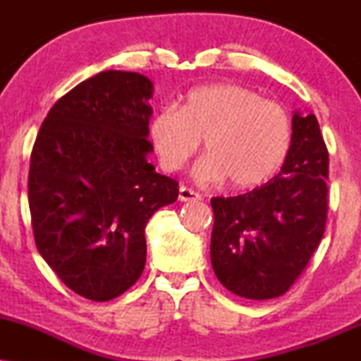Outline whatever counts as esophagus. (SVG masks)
<instances>
[{"mask_svg": "<svg viewBox=\"0 0 361 361\" xmlns=\"http://www.w3.org/2000/svg\"><path fill=\"white\" fill-rule=\"evenodd\" d=\"M181 202H193V200H202V195L197 193L195 190L188 188V186L181 185L180 186V195H178Z\"/></svg>", "mask_w": 361, "mask_h": 361, "instance_id": "1", "label": "esophagus"}]
</instances>
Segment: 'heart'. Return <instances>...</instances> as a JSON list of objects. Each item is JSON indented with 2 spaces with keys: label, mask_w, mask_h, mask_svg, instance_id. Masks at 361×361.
I'll return each mask as SVG.
<instances>
[{
  "label": "heart",
  "mask_w": 361,
  "mask_h": 361,
  "mask_svg": "<svg viewBox=\"0 0 361 361\" xmlns=\"http://www.w3.org/2000/svg\"><path fill=\"white\" fill-rule=\"evenodd\" d=\"M161 166L178 171L205 140L200 183L224 178L235 190L255 188L275 175L292 146V120L280 103L239 85H209L186 94L181 109L164 106L149 122Z\"/></svg>",
  "instance_id": "obj_1"
}]
</instances>
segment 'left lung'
Here are the masks:
<instances>
[{
  "mask_svg": "<svg viewBox=\"0 0 361 361\" xmlns=\"http://www.w3.org/2000/svg\"><path fill=\"white\" fill-rule=\"evenodd\" d=\"M329 154L314 114L292 117V146L275 178L238 197H214L210 259L235 295H283L324 234Z\"/></svg>",
  "mask_w": 361,
  "mask_h": 361,
  "instance_id": "obj_1",
  "label": "left lung"
}]
</instances>
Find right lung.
I'll use <instances>...</instances> for the list:
<instances>
[{"label": "right lung", "instance_id": "add662e5", "mask_svg": "<svg viewBox=\"0 0 361 361\" xmlns=\"http://www.w3.org/2000/svg\"><path fill=\"white\" fill-rule=\"evenodd\" d=\"M152 82L102 71L54 103L30 156L37 250L78 295H122L146 264V224L178 198V181L147 161Z\"/></svg>", "mask_w": 361, "mask_h": 361}]
</instances>
